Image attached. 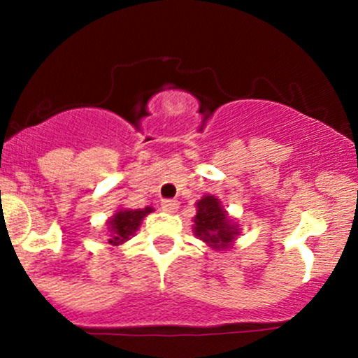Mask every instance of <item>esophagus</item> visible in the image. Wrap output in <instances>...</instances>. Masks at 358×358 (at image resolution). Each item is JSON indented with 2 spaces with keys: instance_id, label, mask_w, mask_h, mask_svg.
Instances as JSON below:
<instances>
[{
  "instance_id": "34e87169",
  "label": "esophagus",
  "mask_w": 358,
  "mask_h": 358,
  "mask_svg": "<svg viewBox=\"0 0 358 358\" xmlns=\"http://www.w3.org/2000/svg\"><path fill=\"white\" fill-rule=\"evenodd\" d=\"M178 207H180V203L176 202V200H163L162 202L163 212H166V213H175L176 210H178Z\"/></svg>"
}]
</instances>
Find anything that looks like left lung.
<instances>
[{"instance_id":"obj_1","label":"left lung","mask_w":358,"mask_h":358,"mask_svg":"<svg viewBox=\"0 0 358 358\" xmlns=\"http://www.w3.org/2000/svg\"><path fill=\"white\" fill-rule=\"evenodd\" d=\"M196 215L193 217V234L213 250L231 249L239 236V225L232 220L224 205L215 195H203L195 203Z\"/></svg>"}]
</instances>
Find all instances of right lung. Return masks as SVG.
<instances>
[{
  "mask_svg": "<svg viewBox=\"0 0 358 358\" xmlns=\"http://www.w3.org/2000/svg\"><path fill=\"white\" fill-rule=\"evenodd\" d=\"M153 212V207L145 208H119L110 219H108V242L110 245H121L136 234L148 213Z\"/></svg>",
  "mask_w": 358,
  "mask_h": 358,
  "instance_id": "right-lung-1",
  "label": "right lung"
}]
</instances>
